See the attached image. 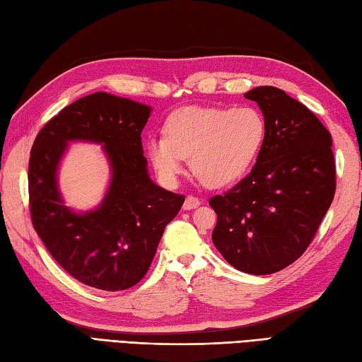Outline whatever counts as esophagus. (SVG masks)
Instances as JSON below:
<instances>
[{
	"label": "esophagus",
	"instance_id": "obj_1",
	"mask_svg": "<svg viewBox=\"0 0 362 362\" xmlns=\"http://www.w3.org/2000/svg\"><path fill=\"white\" fill-rule=\"evenodd\" d=\"M199 206V199L195 198V197H186V199H184V204H182V209L184 211H190V209H195Z\"/></svg>",
	"mask_w": 362,
	"mask_h": 362
}]
</instances>
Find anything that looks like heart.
<instances>
[{
  "mask_svg": "<svg viewBox=\"0 0 362 362\" xmlns=\"http://www.w3.org/2000/svg\"><path fill=\"white\" fill-rule=\"evenodd\" d=\"M264 116L252 107H186L167 120V136L153 134L147 155L165 182H175L190 158L204 186L228 187L251 170L267 144Z\"/></svg>",
  "mask_w": 362,
  "mask_h": 362,
  "instance_id": "b5f03b06",
  "label": "heart"
}]
</instances>
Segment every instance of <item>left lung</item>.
Masks as SVG:
<instances>
[{"label":"left lung","instance_id":"left-lung-1","mask_svg":"<svg viewBox=\"0 0 362 362\" xmlns=\"http://www.w3.org/2000/svg\"><path fill=\"white\" fill-rule=\"evenodd\" d=\"M254 100L268 125L267 144L251 173L211 198L218 220L212 242L235 269L267 276L305 252L332 206L336 167L332 134L276 86H257Z\"/></svg>","mask_w":362,"mask_h":362}]
</instances>
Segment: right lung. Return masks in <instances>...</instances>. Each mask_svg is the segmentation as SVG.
Here are the masks:
<instances>
[{"label":"right lung","instance_id":"obj_1","mask_svg":"<svg viewBox=\"0 0 362 362\" xmlns=\"http://www.w3.org/2000/svg\"><path fill=\"white\" fill-rule=\"evenodd\" d=\"M151 107L110 93L71 103L37 134L29 159L32 224L68 274L103 291H120L146 276L159 240L184 203L151 181L141 133ZM71 141L103 146L110 182L90 211L64 204L58 168Z\"/></svg>","mask_w":362,"mask_h":362}]
</instances>
